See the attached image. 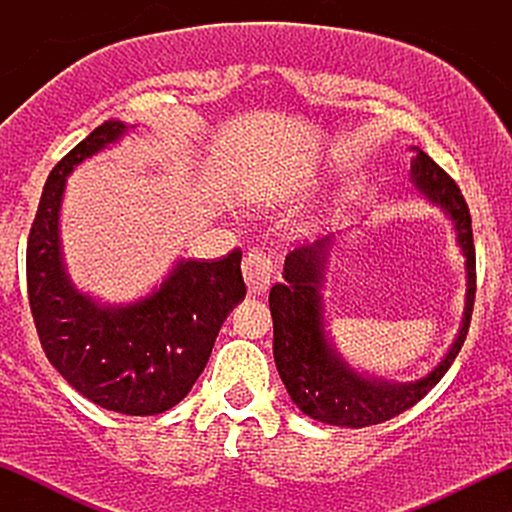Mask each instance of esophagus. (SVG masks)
I'll use <instances>...</instances> for the list:
<instances>
[{"label":"esophagus","mask_w":512,"mask_h":512,"mask_svg":"<svg viewBox=\"0 0 512 512\" xmlns=\"http://www.w3.org/2000/svg\"><path fill=\"white\" fill-rule=\"evenodd\" d=\"M243 279L252 296H260L269 289L272 279V260L262 250H250L243 260Z\"/></svg>","instance_id":"34e87169"}]
</instances>
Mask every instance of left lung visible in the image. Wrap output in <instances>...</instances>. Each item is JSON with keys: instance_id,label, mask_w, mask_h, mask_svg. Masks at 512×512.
<instances>
[{"instance_id": "1", "label": "left lung", "mask_w": 512, "mask_h": 512, "mask_svg": "<svg viewBox=\"0 0 512 512\" xmlns=\"http://www.w3.org/2000/svg\"><path fill=\"white\" fill-rule=\"evenodd\" d=\"M411 158V182L416 190L450 216L457 245L464 257L467 293H464L462 325L448 354L424 378L411 383H390L351 366L332 344L325 322L322 289L327 281V257L334 236L317 240L286 255L284 284L269 291L274 320V363L293 404L310 419L330 426L363 428L383 424L392 416L414 407L440 383L460 354L472 320L477 293V257H474L472 216L457 182L421 149Z\"/></svg>"}]
</instances>
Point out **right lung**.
<instances>
[{"label":"right lung","instance_id":"obj_1","mask_svg":"<svg viewBox=\"0 0 512 512\" xmlns=\"http://www.w3.org/2000/svg\"><path fill=\"white\" fill-rule=\"evenodd\" d=\"M132 127L108 120L52 168L26 250L28 301L45 356L79 395L127 416H154L187 397L223 320L245 298L240 250L219 262L178 260L154 291L125 305L74 286L60 240L72 170Z\"/></svg>","mask_w":512,"mask_h":512}]
</instances>
